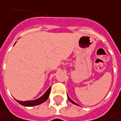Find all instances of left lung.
Segmentation results:
<instances>
[{
  "instance_id": "obj_1",
  "label": "left lung",
  "mask_w": 121,
  "mask_h": 121,
  "mask_svg": "<svg viewBox=\"0 0 121 121\" xmlns=\"http://www.w3.org/2000/svg\"><path fill=\"white\" fill-rule=\"evenodd\" d=\"M68 100H69V101H70V102H72V103H73V104H76V105H78L77 104H76V103H75V102H73V100H72V99H71V98H69V97L68 96Z\"/></svg>"
}]
</instances>
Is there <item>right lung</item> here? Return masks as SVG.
<instances>
[{
	"label": "right lung",
	"mask_w": 121,
	"mask_h": 121,
	"mask_svg": "<svg viewBox=\"0 0 121 121\" xmlns=\"http://www.w3.org/2000/svg\"><path fill=\"white\" fill-rule=\"evenodd\" d=\"M50 90H51V88H49V89L46 91V92L39 98L35 100H29V101H20V100H17V102H19L20 104L23 105V106H36V105H39L40 104L44 102L45 100H47L48 99V97L49 96L50 94Z\"/></svg>",
	"instance_id": "right-lung-1"
}]
</instances>
